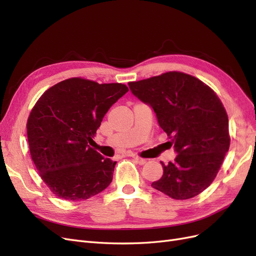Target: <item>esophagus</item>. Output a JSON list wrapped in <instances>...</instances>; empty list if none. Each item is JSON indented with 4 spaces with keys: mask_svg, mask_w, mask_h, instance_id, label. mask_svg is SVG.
Masks as SVG:
<instances>
[{
    "mask_svg": "<svg viewBox=\"0 0 256 256\" xmlns=\"http://www.w3.org/2000/svg\"><path fill=\"white\" fill-rule=\"evenodd\" d=\"M132 158L138 162V164L140 166H143V164H146V159H144V158H141V157H138V156H136V154H134L132 156Z\"/></svg>",
    "mask_w": 256,
    "mask_h": 256,
    "instance_id": "esophagus-1",
    "label": "esophagus"
}]
</instances>
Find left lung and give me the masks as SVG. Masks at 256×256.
Masks as SVG:
<instances>
[{
    "instance_id": "left-lung-1",
    "label": "left lung",
    "mask_w": 256,
    "mask_h": 256,
    "mask_svg": "<svg viewBox=\"0 0 256 256\" xmlns=\"http://www.w3.org/2000/svg\"><path fill=\"white\" fill-rule=\"evenodd\" d=\"M132 94L156 113L174 150V162L152 187L175 200H188L210 186L230 147L228 118L216 92L190 74L170 72L129 82Z\"/></svg>"
}]
</instances>
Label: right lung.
Listing matches in <instances>:
<instances>
[{"mask_svg":"<svg viewBox=\"0 0 256 256\" xmlns=\"http://www.w3.org/2000/svg\"><path fill=\"white\" fill-rule=\"evenodd\" d=\"M128 88L81 78L62 81L46 90L28 116L30 152L38 173L60 198L82 200L112 182L116 161L88 143L104 116Z\"/></svg>","mask_w":256,"mask_h":256,"instance_id":"obj_1","label":"right lung"}]
</instances>
